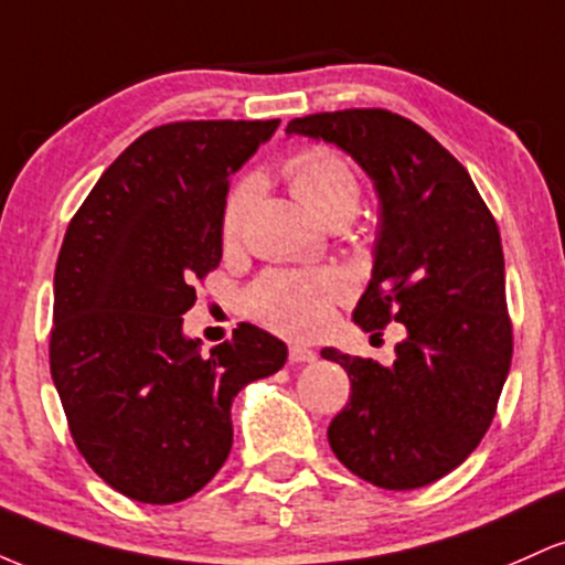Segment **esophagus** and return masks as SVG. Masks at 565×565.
Masks as SVG:
<instances>
[{
	"instance_id": "esophagus-1",
	"label": "esophagus",
	"mask_w": 565,
	"mask_h": 565,
	"mask_svg": "<svg viewBox=\"0 0 565 565\" xmlns=\"http://www.w3.org/2000/svg\"><path fill=\"white\" fill-rule=\"evenodd\" d=\"M289 361H291V364H313L316 350L302 345V342H291V345H289Z\"/></svg>"
}]
</instances>
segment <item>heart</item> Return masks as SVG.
Listing matches in <instances>:
<instances>
[{
	"label": "heart",
	"instance_id": "b5f03b06",
	"mask_svg": "<svg viewBox=\"0 0 565 565\" xmlns=\"http://www.w3.org/2000/svg\"><path fill=\"white\" fill-rule=\"evenodd\" d=\"M295 196L321 220L323 225L345 220L350 223L361 204V180L350 161L332 148H305L284 164ZM260 185L246 178L231 191L223 212V238L228 244L242 236V228L257 201ZM348 295L342 276L302 274V270H276L263 276L246 295V308L255 319L289 334H313L332 319L334 302Z\"/></svg>",
	"mask_w": 565,
	"mask_h": 565
}]
</instances>
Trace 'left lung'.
Returning <instances> with one entry per match:
<instances>
[{"label": "left lung", "mask_w": 565, "mask_h": 565, "mask_svg": "<svg viewBox=\"0 0 565 565\" xmlns=\"http://www.w3.org/2000/svg\"><path fill=\"white\" fill-rule=\"evenodd\" d=\"M287 135L332 142L377 191L372 281L353 310L364 332L404 323L393 366L323 348L350 377L329 446L380 489H419L465 462L494 419L510 372L499 228L468 170L423 127L385 108L291 119Z\"/></svg>", "instance_id": "left-lung-1"}]
</instances>
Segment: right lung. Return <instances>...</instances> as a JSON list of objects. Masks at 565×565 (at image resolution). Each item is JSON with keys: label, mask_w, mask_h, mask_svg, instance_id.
Segmentation results:
<instances>
[{"label": "right lung", "mask_w": 565, "mask_h": 565, "mask_svg": "<svg viewBox=\"0 0 565 565\" xmlns=\"http://www.w3.org/2000/svg\"><path fill=\"white\" fill-rule=\"evenodd\" d=\"M276 127L225 119L148 129L68 223L50 372L76 449L135 502L172 504L204 489L231 454L236 393L287 361V345L255 323L210 353L183 334L193 284L223 257L231 174Z\"/></svg>", "instance_id": "obj_1"}]
</instances>
